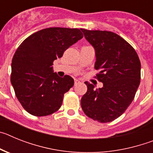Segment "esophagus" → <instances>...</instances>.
Here are the masks:
<instances>
[{"label":"esophagus","mask_w":153,"mask_h":153,"mask_svg":"<svg viewBox=\"0 0 153 153\" xmlns=\"http://www.w3.org/2000/svg\"><path fill=\"white\" fill-rule=\"evenodd\" d=\"M79 83H80V82H79L78 79H75V80H74V86H76V85L79 84Z\"/></svg>","instance_id":"34e87169"}]
</instances>
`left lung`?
Returning <instances> with one entry per match:
<instances>
[{"instance_id": "left-lung-1", "label": "left lung", "mask_w": 153, "mask_h": 153, "mask_svg": "<svg viewBox=\"0 0 153 153\" xmlns=\"http://www.w3.org/2000/svg\"><path fill=\"white\" fill-rule=\"evenodd\" d=\"M94 47L97 77L102 88L85 82L87 91L81 99L85 114L100 123L120 117L134 99L140 86L141 63L134 48L117 33L81 29Z\"/></svg>"}]
</instances>
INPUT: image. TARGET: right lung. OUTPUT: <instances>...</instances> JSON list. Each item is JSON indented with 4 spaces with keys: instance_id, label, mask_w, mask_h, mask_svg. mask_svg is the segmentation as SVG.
I'll return each instance as SVG.
<instances>
[{
    "instance_id": "add662e5",
    "label": "right lung",
    "mask_w": 153,
    "mask_h": 153,
    "mask_svg": "<svg viewBox=\"0 0 153 153\" xmlns=\"http://www.w3.org/2000/svg\"><path fill=\"white\" fill-rule=\"evenodd\" d=\"M83 37L76 28L50 27L31 34L19 46L12 59L10 82L30 114L44 117L60 109L74 80L68 75L58 76L53 63Z\"/></svg>"
}]
</instances>
